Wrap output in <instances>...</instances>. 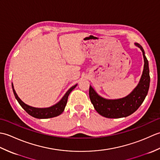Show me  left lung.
<instances>
[{
  "label": "left lung",
  "mask_w": 160,
  "mask_h": 160,
  "mask_svg": "<svg viewBox=\"0 0 160 160\" xmlns=\"http://www.w3.org/2000/svg\"><path fill=\"white\" fill-rule=\"evenodd\" d=\"M143 53L144 66L140 82L132 92L124 98L118 100H106L96 93L92 87H89V98L95 109L98 113L107 118H120L133 113L143 102L148 93L150 85L148 62L142 47L135 43Z\"/></svg>",
  "instance_id": "left-lung-1"
}]
</instances>
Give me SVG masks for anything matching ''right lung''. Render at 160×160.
I'll return each instance as SVG.
<instances>
[{
    "mask_svg": "<svg viewBox=\"0 0 160 160\" xmlns=\"http://www.w3.org/2000/svg\"><path fill=\"white\" fill-rule=\"evenodd\" d=\"M76 86L77 84L70 88L58 103H57L56 104L53 105V106L51 107L45 108H34V107H32L27 105L20 99L18 96H17L16 91L14 89H13V84H12V89H13V94H14V96L16 98L17 101L18 102V103L20 104V106L22 107L23 109L25 110L27 113L33 118H38V119H46V118L56 117L58 115H59L62 113L67 103L68 97H69V93L71 92V91H72L73 89H75V87Z\"/></svg>",
    "mask_w": 160,
    "mask_h": 160,
    "instance_id": "right-lung-1",
    "label": "right lung"
}]
</instances>
